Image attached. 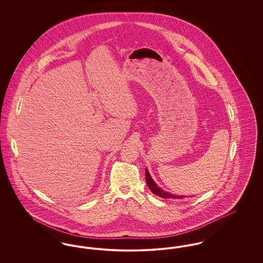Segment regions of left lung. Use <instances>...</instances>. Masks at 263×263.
Segmentation results:
<instances>
[{
    "mask_svg": "<svg viewBox=\"0 0 263 263\" xmlns=\"http://www.w3.org/2000/svg\"><path fill=\"white\" fill-rule=\"evenodd\" d=\"M146 182H147L148 187L150 188L151 191H152L153 193H155L156 195L162 197V198H175V199H177V198H178V199H179V198H183L182 196L175 195V194H171V193H168V192H165V191H163V189H161V188L159 187V186L155 183V181L152 179V177H151L150 174H149V172H148L147 168H146Z\"/></svg>",
    "mask_w": 263,
    "mask_h": 263,
    "instance_id": "left-lung-1",
    "label": "left lung"
}]
</instances>
